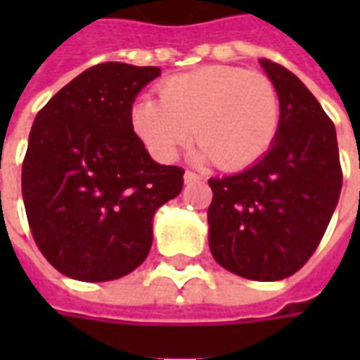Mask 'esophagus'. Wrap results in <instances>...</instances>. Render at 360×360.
<instances>
[{"label": "esophagus", "instance_id": "34e87169", "mask_svg": "<svg viewBox=\"0 0 360 360\" xmlns=\"http://www.w3.org/2000/svg\"><path fill=\"white\" fill-rule=\"evenodd\" d=\"M198 181H200V177L195 172H185V183L187 185H193V183H198Z\"/></svg>", "mask_w": 360, "mask_h": 360}]
</instances>
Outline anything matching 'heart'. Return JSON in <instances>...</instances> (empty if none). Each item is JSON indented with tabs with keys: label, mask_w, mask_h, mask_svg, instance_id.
Returning <instances> with one entry per match:
<instances>
[{
	"label": "heart",
	"mask_w": 360,
	"mask_h": 360,
	"mask_svg": "<svg viewBox=\"0 0 360 360\" xmlns=\"http://www.w3.org/2000/svg\"><path fill=\"white\" fill-rule=\"evenodd\" d=\"M281 119L278 90L262 73L208 65L172 77L160 100L144 96L133 108V129L158 162L169 164L193 136L198 162L226 172L249 167L276 141Z\"/></svg>",
	"instance_id": "heart-1"
}]
</instances>
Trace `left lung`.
<instances>
[{
	"instance_id": "obj_1",
	"label": "left lung",
	"mask_w": 360,
	"mask_h": 360,
	"mask_svg": "<svg viewBox=\"0 0 360 360\" xmlns=\"http://www.w3.org/2000/svg\"><path fill=\"white\" fill-rule=\"evenodd\" d=\"M260 65L278 90V134L257 164L208 181V241L226 270L278 281L301 270L320 245L343 173L335 127L316 98L285 67L270 59Z\"/></svg>"
}]
</instances>
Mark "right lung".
<instances>
[{"label":"right lung","mask_w":360,"mask_h":360,"mask_svg":"<svg viewBox=\"0 0 360 360\" xmlns=\"http://www.w3.org/2000/svg\"><path fill=\"white\" fill-rule=\"evenodd\" d=\"M158 67L100 63L38 111L22 162V200L38 249L81 281L144 262L152 218L179 195L183 167L160 165L133 129V102Z\"/></svg>","instance_id":"1"}]
</instances>
